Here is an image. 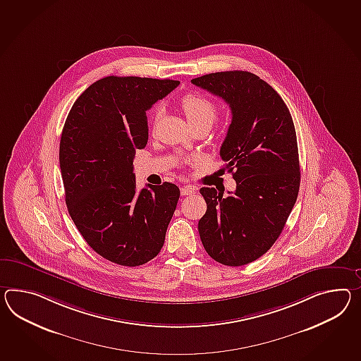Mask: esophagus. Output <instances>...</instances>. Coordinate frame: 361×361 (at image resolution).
Wrapping results in <instances>:
<instances>
[{
    "label": "esophagus",
    "instance_id": "34e87169",
    "mask_svg": "<svg viewBox=\"0 0 361 361\" xmlns=\"http://www.w3.org/2000/svg\"><path fill=\"white\" fill-rule=\"evenodd\" d=\"M195 188L192 186V185H185L183 186L181 189H180V192H181V195H192V194L195 193Z\"/></svg>",
    "mask_w": 361,
    "mask_h": 361
}]
</instances>
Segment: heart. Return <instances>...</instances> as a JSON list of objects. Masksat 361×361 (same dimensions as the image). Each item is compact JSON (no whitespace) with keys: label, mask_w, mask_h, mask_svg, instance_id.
Returning <instances> with one entry per match:
<instances>
[{"label":"heart","mask_w":361,"mask_h":361,"mask_svg":"<svg viewBox=\"0 0 361 361\" xmlns=\"http://www.w3.org/2000/svg\"><path fill=\"white\" fill-rule=\"evenodd\" d=\"M180 106L183 108L185 116L192 126L200 125V123L212 125L218 112L216 104L209 97H203L200 94L185 95L180 102ZM158 117L159 108L155 111V120H158Z\"/></svg>","instance_id":"1"}]
</instances>
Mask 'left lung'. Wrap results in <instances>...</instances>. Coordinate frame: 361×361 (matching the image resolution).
Returning a JSON list of instances; mask_svg holds the SVG:
<instances>
[{
  "mask_svg": "<svg viewBox=\"0 0 361 361\" xmlns=\"http://www.w3.org/2000/svg\"><path fill=\"white\" fill-rule=\"evenodd\" d=\"M192 83L221 97L232 114L220 157L236 190L202 188L207 210L198 221L206 252L227 266L250 264L279 238L298 200L299 149L290 111L253 73L220 71Z\"/></svg>",
  "mask_w": 361,
  "mask_h": 361,
  "instance_id": "left-lung-1",
  "label": "left lung"
}]
</instances>
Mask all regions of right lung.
<instances>
[{
    "instance_id": "1",
    "label": "right lung",
    "mask_w": 361,
    "mask_h": 361,
    "mask_svg": "<svg viewBox=\"0 0 361 361\" xmlns=\"http://www.w3.org/2000/svg\"><path fill=\"white\" fill-rule=\"evenodd\" d=\"M178 80L106 77L86 88L62 129L60 168L68 212L97 255L121 266L158 255L176 210L171 183L135 189L133 159L147 145L146 111Z\"/></svg>"
}]
</instances>
